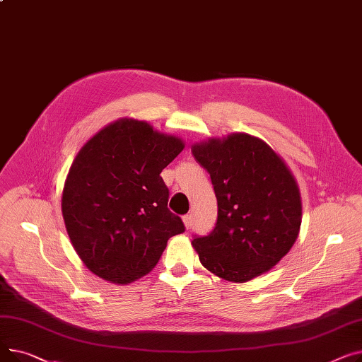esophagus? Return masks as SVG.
<instances>
[{
	"instance_id": "34e87169",
	"label": "esophagus",
	"mask_w": 362,
	"mask_h": 362,
	"mask_svg": "<svg viewBox=\"0 0 362 362\" xmlns=\"http://www.w3.org/2000/svg\"><path fill=\"white\" fill-rule=\"evenodd\" d=\"M183 223H185V226H186V229H189V227L192 226V216H191V214H186V216L183 217Z\"/></svg>"
}]
</instances>
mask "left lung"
<instances>
[{"label":"left lung","instance_id":"left-lung-1","mask_svg":"<svg viewBox=\"0 0 362 362\" xmlns=\"http://www.w3.org/2000/svg\"><path fill=\"white\" fill-rule=\"evenodd\" d=\"M192 154L210 173L218 206L214 229L192 240L201 264L239 283L269 272L291 251L302 220L289 168L246 133L194 145Z\"/></svg>","mask_w":362,"mask_h":362}]
</instances>
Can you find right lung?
<instances>
[{"instance_id":"right-lung-1","label":"right lung","mask_w":362,"mask_h":362,"mask_svg":"<svg viewBox=\"0 0 362 362\" xmlns=\"http://www.w3.org/2000/svg\"><path fill=\"white\" fill-rule=\"evenodd\" d=\"M183 146L145 122L120 120L79 151L62 211L73 248L92 273L130 283L154 269L167 240L185 232L160 176Z\"/></svg>"}]
</instances>
